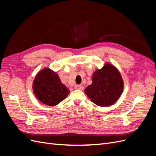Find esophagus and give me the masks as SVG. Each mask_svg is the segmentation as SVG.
I'll use <instances>...</instances> for the list:
<instances>
[{
  "label": "esophagus",
  "mask_w": 156,
  "mask_h": 156,
  "mask_svg": "<svg viewBox=\"0 0 156 156\" xmlns=\"http://www.w3.org/2000/svg\"><path fill=\"white\" fill-rule=\"evenodd\" d=\"M75 89H79V90H83L84 89V87L81 86V85H76L75 87Z\"/></svg>",
  "instance_id": "34e87169"
}]
</instances>
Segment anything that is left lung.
Instances as JSON below:
<instances>
[{
  "mask_svg": "<svg viewBox=\"0 0 156 156\" xmlns=\"http://www.w3.org/2000/svg\"><path fill=\"white\" fill-rule=\"evenodd\" d=\"M92 81L84 92L98 106L113 105L123 92V79L119 70L111 63L106 62L102 68L96 69L92 74Z\"/></svg>",
  "mask_w": 156,
  "mask_h": 156,
  "instance_id": "left-lung-1",
  "label": "left lung"
}]
</instances>
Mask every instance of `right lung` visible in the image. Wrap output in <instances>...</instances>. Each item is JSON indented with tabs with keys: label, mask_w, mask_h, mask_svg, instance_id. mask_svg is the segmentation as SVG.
I'll use <instances>...</instances> for the list:
<instances>
[{
	"label": "right lung",
	"mask_w": 156,
	"mask_h": 156,
	"mask_svg": "<svg viewBox=\"0 0 156 156\" xmlns=\"http://www.w3.org/2000/svg\"><path fill=\"white\" fill-rule=\"evenodd\" d=\"M32 89L37 100L49 106L58 105L70 92L61 82L57 73L49 68L42 69L36 74Z\"/></svg>",
	"instance_id": "obj_1"
}]
</instances>
